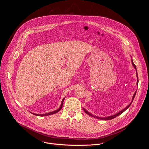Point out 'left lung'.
<instances>
[{
  "instance_id": "obj_1",
  "label": "left lung",
  "mask_w": 149,
  "mask_h": 149,
  "mask_svg": "<svg viewBox=\"0 0 149 149\" xmlns=\"http://www.w3.org/2000/svg\"><path fill=\"white\" fill-rule=\"evenodd\" d=\"M132 64H133V67H134V68L136 70V65H135V64L134 63H133V61H132ZM136 75H137V86H138V83H139V79H138V75H137V72H136ZM136 92H137V91L134 93V95H133V99H132V102L128 105V106H127V107L124 109H123V110H121V111H120V112H118V113H117V114H116L115 115H113V116H110V117H97V116H93V114H91V113H90L88 111H87V110H85L84 109V111H85V113H86V114H87L88 115H89V116H91V117H95V118H98V119H100V120H111V119H113V118H116V117H117V116H120L121 114H122L124 111H125L127 109H128L130 106V105L132 104V102H133V100H134V97H135V95H136Z\"/></svg>"
}]
</instances>
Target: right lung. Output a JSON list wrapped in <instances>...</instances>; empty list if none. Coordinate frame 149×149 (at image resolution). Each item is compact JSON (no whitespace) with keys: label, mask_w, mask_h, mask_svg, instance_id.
<instances>
[{"label":"right lung","mask_w":149,"mask_h":149,"mask_svg":"<svg viewBox=\"0 0 149 149\" xmlns=\"http://www.w3.org/2000/svg\"><path fill=\"white\" fill-rule=\"evenodd\" d=\"M64 98H63L62 101V102H61V105L60 106V107L59 109L54 111H52V112H51V113H46V114H35V113H32L34 115H36V116H49V115H52V114H55L56 113H58L59 111H60L61 109H62V105H63V101H64Z\"/></svg>","instance_id":"1"}]
</instances>
